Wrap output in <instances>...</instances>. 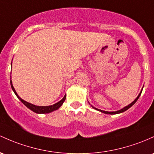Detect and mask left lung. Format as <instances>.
Instances as JSON below:
<instances>
[{
	"mask_svg": "<svg viewBox=\"0 0 154 154\" xmlns=\"http://www.w3.org/2000/svg\"><path fill=\"white\" fill-rule=\"evenodd\" d=\"M142 91H143V89H142L141 91H140V94H139V95L137 96V97L136 99H135L133 101V102L131 103V104H129V105L126 106V107H124V108H122V109H119V110H117V111H114V112H108V111H104V110H102V109H97V108H96V107H93L92 105H91V107H92L93 108H94V109H96V110H98V111H100V112H103V113H105V114H109V115H116V114H119V113H121V112H125V111H126V110H127L128 109H129V108L131 107V106H132V105H134V104H135V103H136L137 101V99H139L140 96L141 95Z\"/></svg>",
	"mask_w": 154,
	"mask_h": 154,
	"instance_id": "8db88e82",
	"label": "left lung"
}]
</instances>
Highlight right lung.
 <instances>
[{
  "instance_id": "1",
  "label": "right lung",
  "mask_w": 154,
  "mask_h": 154,
  "mask_svg": "<svg viewBox=\"0 0 154 154\" xmlns=\"http://www.w3.org/2000/svg\"><path fill=\"white\" fill-rule=\"evenodd\" d=\"M10 83H11V89H12V91H14V93L15 94V95L17 96V97L18 99H19L21 101V102H23V104H24L27 107L29 108L30 110H32L33 112H34L36 113H38V114H46V113H50V112H53V111L56 110V109H59V108L61 107V105L63 104V103L64 102V101H65V99H66V95H65L63 96V98L61 99V100L59 101L58 102L55 103V104H52V105H50V106H36V105H34V104H30V103L26 102V101L23 100V99H22L21 98H20L19 96H18V94H17V92H16V91H15L14 86H13V85H12V81H11V80H10Z\"/></svg>"
}]
</instances>
